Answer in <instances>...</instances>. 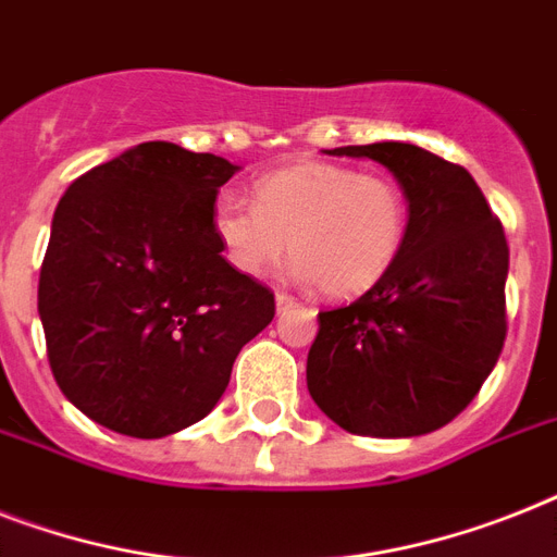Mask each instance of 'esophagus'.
Listing matches in <instances>:
<instances>
[{
  "label": "esophagus",
  "mask_w": 557,
  "mask_h": 557,
  "mask_svg": "<svg viewBox=\"0 0 557 557\" xmlns=\"http://www.w3.org/2000/svg\"><path fill=\"white\" fill-rule=\"evenodd\" d=\"M274 302H277V314H286V311L297 309V300H294L292 294L277 292V297H274Z\"/></svg>",
  "instance_id": "34e87169"
}]
</instances>
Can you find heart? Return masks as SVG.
Returning a JSON list of instances; mask_svg holds the SVG:
<instances>
[{
	"mask_svg": "<svg viewBox=\"0 0 557 557\" xmlns=\"http://www.w3.org/2000/svg\"><path fill=\"white\" fill-rule=\"evenodd\" d=\"M211 225L243 274H263L288 251L297 277L332 300H349L395 269L409 232V202L386 176L300 162L257 180L255 202L223 194Z\"/></svg>",
	"mask_w": 557,
	"mask_h": 557,
	"instance_id": "heart-1",
	"label": "heart"
}]
</instances>
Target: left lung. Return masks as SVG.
Listing matches in <instances>:
<instances>
[{"label": "left lung", "instance_id": "left-lung-1", "mask_svg": "<svg viewBox=\"0 0 557 557\" xmlns=\"http://www.w3.org/2000/svg\"><path fill=\"white\" fill-rule=\"evenodd\" d=\"M329 153L386 165L409 202V232L377 286L318 314L309 395L351 435H426L472 404L504 349V225L472 174L426 148L374 143Z\"/></svg>", "mask_w": 557, "mask_h": 557}]
</instances>
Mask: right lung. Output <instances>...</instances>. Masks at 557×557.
Masks as SVG:
<instances>
[{
    "label": "right lung",
    "instance_id": "obj_1",
    "mask_svg": "<svg viewBox=\"0 0 557 557\" xmlns=\"http://www.w3.org/2000/svg\"><path fill=\"white\" fill-rule=\"evenodd\" d=\"M237 165L143 143L67 185L39 271L62 395L99 426L165 437L223 397L274 294L225 263L211 214Z\"/></svg>",
    "mask_w": 557,
    "mask_h": 557
}]
</instances>
